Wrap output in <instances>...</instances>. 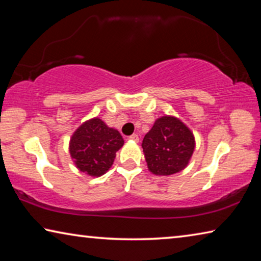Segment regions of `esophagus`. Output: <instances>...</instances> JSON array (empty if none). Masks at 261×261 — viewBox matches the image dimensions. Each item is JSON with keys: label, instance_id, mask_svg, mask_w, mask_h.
<instances>
[{"label": "esophagus", "instance_id": "obj_1", "mask_svg": "<svg viewBox=\"0 0 261 261\" xmlns=\"http://www.w3.org/2000/svg\"><path fill=\"white\" fill-rule=\"evenodd\" d=\"M129 139L130 140H134V141H138L139 140V137H138V135H137V134H134V135H131L129 137Z\"/></svg>", "mask_w": 261, "mask_h": 261}]
</instances>
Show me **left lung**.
Returning <instances> with one entry per match:
<instances>
[{"instance_id":"obj_1","label":"left lung","mask_w":261,"mask_h":261,"mask_svg":"<svg viewBox=\"0 0 261 261\" xmlns=\"http://www.w3.org/2000/svg\"><path fill=\"white\" fill-rule=\"evenodd\" d=\"M141 147L151 173L173 175L188 166L194 151V137L178 118L163 116L144 137Z\"/></svg>"}]
</instances>
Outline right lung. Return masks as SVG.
Instances as JSON below:
<instances>
[{
    "instance_id": "1",
    "label": "right lung",
    "mask_w": 261,
    "mask_h": 261,
    "mask_svg": "<svg viewBox=\"0 0 261 261\" xmlns=\"http://www.w3.org/2000/svg\"><path fill=\"white\" fill-rule=\"evenodd\" d=\"M124 140L117 130L95 117L82 124L70 139V154L77 168L91 176H101L112 167Z\"/></svg>"
}]
</instances>
